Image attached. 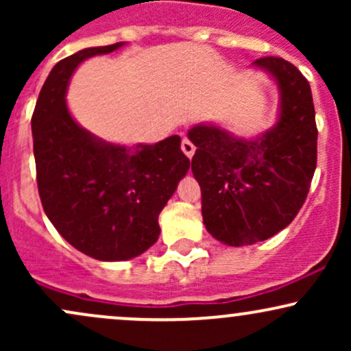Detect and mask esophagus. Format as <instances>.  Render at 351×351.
I'll return each instance as SVG.
<instances>
[{
  "label": "esophagus",
  "instance_id": "esophagus-1",
  "mask_svg": "<svg viewBox=\"0 0 351 351\" xmlns=\"http://www.w3.org/2000/svg\"><path fill=\"white\" fill-rule=\"evenodd\" d=\"M181 150H183V153H184V155L188 156V158H191V156L195 155L196 147H195V145H193L191 140H189V138H186V136H184V138L181 140Z\"/></svg>",
  "mask_w": 351,
  "mask_h": 351
}]
</instances>
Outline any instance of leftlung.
<instances>
[{"instance_id": "obj_1", "label": "left lung", "mask_w": 351, "mask_h": 351, "mask_svg": "<svg viewBox=\"0 0 351 351\" xmlns=\"http://www.w3.org/2000/svg\"><path fill=\"white\" fill-rule=\"evenodd\" d=\"M280 92L277 123L256 140L236 138L215 125H196L191 170L201 188L208 232L228 245H249L292 223L317 167V123L308 80L282 58H261Z\"/></svg>"}]
</instances>
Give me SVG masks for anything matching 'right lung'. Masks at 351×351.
I'll list each match as a JSON object with an SVG mask.
<instances>
[{
	"mask_svg": "<svg viewBox=\"0 0 351 351\" xmlns=\"http://www.w3.org/2000/svg\"><path fill=\"white\" fill-rule=\"evenodd\" d=\"M122 46L88 47L59 60L31 119L44 213L67 243L99 261L132 259L156 243L160 213L189 168L178 135L122 147L88 134L69 114L66 90L75 67Z\"/></svg>",
	"mask_w": 351,
	"mask_h": 351,
	"instance_id": "right-lung-1",
	"label": "right lung"
}]
</instances>
